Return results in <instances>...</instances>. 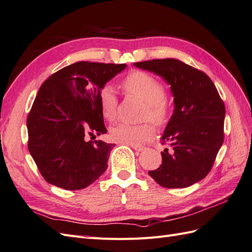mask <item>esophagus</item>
Listing matches in <instances>:
<instances>
[{
	"label": "esophagus",
	"mask_w": 252,
	"mask_h": 252,
	"mask_svg": "<svg viewBox=\"0 0 252 252\" xmlns=\"http://www.w3.org/2000/svg\"><path fill=\"white\" fill-rule=\"evenodd\" d=\"M131 147L133 148L135 151H138V152L143 151L145 149V147L144 146H140V145H131Z\"/></svg>",
	"instance_id": "esophagus-1"
}]
</instances>
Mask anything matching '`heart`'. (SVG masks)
<instances>
[{"mask_svg":"<svg viewBox=\"0 0 252 252\" xmlns=\"http://www.w3.org/2000/svg\"><path fill=\"white\" fill-rule=\"evenodd\" d=\"M121 86L125 92L146 103L144 120L150 119L158 126H163L168 117V105L165 100L166 90L162 83L150 73L141 70H133L128 73ZM100 112L103 119L113 122L117 116L118 99L111 86H104L98 96ZM156 133L151 124L132 126L120 124L111 128L109 137L113 141L124 145H138L149 140Z\"/></svg>","mask_w":252,"mask_h":252,"instance_id":"b5f03b06","label":"heart"}]
</instances>
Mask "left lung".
Returning a JSON list of instances; mask_svg holds the SVG:
<instances>
[{"mask_svg": "<svg viewBox=\"0 0 252 252\" xmlns=\"http://www.w3.org/2000/svg\"><path fill=\"white\" fill-rule=\"evenodd\" d=\"M169 84L175 111L163 134L171 151L162 152V165L149 171L163 188L184 189L208 176L223 143L225 108L210 77L173 59L134 63Z\"/></svg>", "mask_w": 252, "mask_h": 252, "instance_id": "8db88e82", "label": "left lung"}]
</instances>
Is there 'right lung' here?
<instances>
[{"mask_svg":"<svg viewBox=\"0 0 252 252\" xmlns=\"http://www.w3.org/2000/svg\"><path fill=\"white\" fill-rule=\"evenodd\" d=\"M126 67V63L77 62L42 83L28 116V147L48 183L77 190L106 170L115 145L88 137L107 132L99 93Z\"/></svg>","mask_w":252,"mask_h":252,"instance_id":"obj_1","label":"right lung"}]
</instances>
